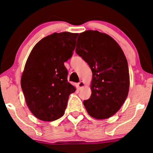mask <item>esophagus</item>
Listing matches in <instances>:
<instances>
[{
  "label": "esophagus",
  "mask_w": 153,
  "mask_h": 153,
  "mask_svg": "<svg viewBox=\"0 0 153 153\" xmlns=\"http://www.w3.org/2000/svg\"><path fill=\"white\" fill-rule=\"evenodd\" d=\"M78 86L79 89H82V88H84V86H85V82H82V81H80V82H78Z\"/></svg>",
  "instance_id": "esophagus-1"
}]
</instances>
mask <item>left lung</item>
I'll list each match as a JSON object with an SVG mask.
<instances>
[{
  "label": "left lung",
  "mask_w": 153,
  "mask_h": 153,
  "mask_svg": "<svg viewBox=\"0 0 153 153\" xmlns=\"http://www.w3.org/2000/svg\"><path fill=\"white\" fill-rule=\"evenodd\" d=\"M75 52L93 73L92 93L83 101L85 108L95 119L109 118L120 109L129 92V69L122 48L109 35L89 30L79 35Z\"/></svg>",
  "instance_id": "obj_1"
}]
</instances>
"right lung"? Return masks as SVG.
Instances as JSON below:
<instances>
[{
    "label": "right lung",
    "mask_w": 153,
    "mask_h": 153,
    "mask_svg": "<svg viewBox=\"0 0 153 153\" xmlns=\"http://www.w3.org/2000/svg\"><path fill=\"white\" fill-rule=\"evenodd\" d=\"M78 33H54L32 49L22 73L25 102L35 117L54 121L65 113L69 95L76 90L67 80L64 62L71 58Z\"/></svg>",
    "instance_id": "add662e5"
}]
</instances>
